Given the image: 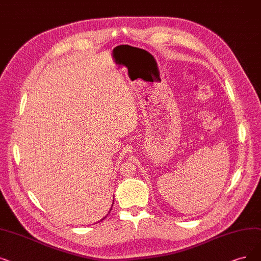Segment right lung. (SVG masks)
<instances>
[{
    "label": "right lung",
    "instance_id": "1",
    "mask_svg": "<svg viewBox=\"0 0 261 261\" xmlns=\"http://www.w3.org/2000/svg\"><path fill=\"white\" fill-rule=\"evenodd\" d=\"M111 209H112V205H111ZM111 209H110V211H111ZM110 211H109V213H110ZM107 215H108V214H107ZM107 215H106L105 217H103V218H102V220H105V218L107 217ZM102 220H100V221H102ZM100 221H99V222H100Z\"/></svg>",
    "mask_w": 261,
    "mask_h": 261
}]
</instances>
